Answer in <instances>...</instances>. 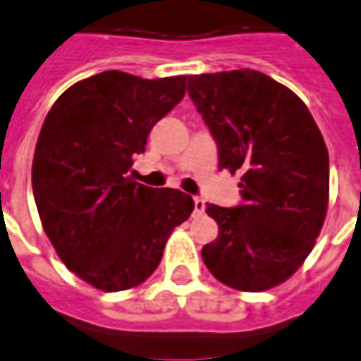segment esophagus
Segmentation results:
<instances>
[{
  "mask_svg": "<svg viewBox=\"0 0 361 361\" xmlns=\"http://www.w3.org/2000/svg\"><path fill=\"white\" fill-rule=\"evenodd\" d=\"M193 204H195L193 214H202V212H204V208H207V204H204V201H202V199H199V197H195V199H193Z\"/></svg>",
  "mask_w": 361,
  "mask_h": 361,
  "instance_id": "esophagus-1",
  "label": "esophagus"
}]
</instances>
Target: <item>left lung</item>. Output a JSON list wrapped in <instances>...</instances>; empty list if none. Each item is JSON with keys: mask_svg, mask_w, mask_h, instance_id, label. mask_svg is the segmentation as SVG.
<instances>
[{"mask_svg": "<svg viewBox=\"0 0 361 361\" xmlns=\"http://www.w3.org/2000/svg\"><path fill=\"white\" fill-rule=\"evenodd\" d=\"M189 97L218 145V168L241 173L243 202L208 204L218 237L202 247L210 274L260 293L302 266L329 202V153L302 99L250 68L188 78Z\"/></svg>", "mask_w": 361, "mask_h": 361, "instance_id": "left-lung-1", "label": "left lung"}]
</instances>
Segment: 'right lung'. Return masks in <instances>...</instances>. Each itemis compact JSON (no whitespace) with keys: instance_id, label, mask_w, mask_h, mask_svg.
Listing matches in <instances>:
<instances>
[{"instance_id":"obj_1","label":"right lung","mask_w":361,"mask_h":361,"mask_svg":"<svg viewBox=\"0 0 361 361\" xmlns=\"http://www.w3.org/2000/svg\"><path fill=\"white\" fill-rule=\"evenodd\" d=\"M183 95L185 76L106 71L71 85L45 116L32 162L39 220L63 264L95 289L145 281L193 212L189 195L132 178L133 157Z\"/></svg>"}]
</instances>
